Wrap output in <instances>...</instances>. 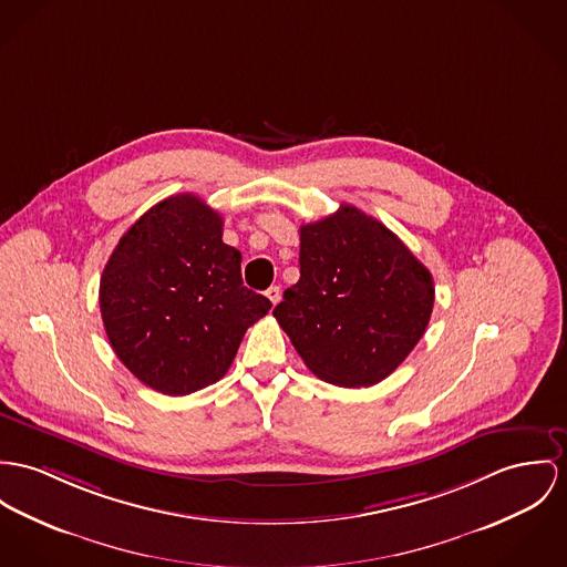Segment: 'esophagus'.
Returning <instances> with one entry per match:
<instances>
[{
  "instance_id": "34e87169",
  "label": "esophagus",
  "mask_w": 567,
  "mask_h": 567,
  "mask_svg": "<svg viewBox=\"0 0 567 567\" xmlns=\"http://www.w3.org/2000/svg\"><path fill=\"white\" fill-rule=\"evenodd\" d=\"M265 296H267V300L271 302V305L276 306L278 302H280V287H269L267 291H265Z\"/></svg>"
}]
</instances>
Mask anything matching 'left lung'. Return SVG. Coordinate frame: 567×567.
<instances>
[{
  "label": "left lung",
  "instance_id": "obj_1",
  "mask_svg": "<svg viewBox=\"0 0 567 567\" xmlns=\"http://www.w3.org/2000/svg\"><path fill=\"white\" fill-rule=\"evenodd\" d=\"M434 293L430 269L392 230L341 205L300 226V280L274 317L317 378L367 389L421 341Z\"/></svg>",
  "mask_w": 567,
  "mask_h": 567
}]
</instances>
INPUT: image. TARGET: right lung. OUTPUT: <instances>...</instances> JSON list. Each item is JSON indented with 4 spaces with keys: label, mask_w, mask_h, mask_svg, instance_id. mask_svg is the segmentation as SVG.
Returning a JSON list of instances; mask_svg holds the SVG:
<instances>
[{
    "label": "right lung",
    "mask_w": 567,
    "mask_h": 567,
    "mask_svg": "<svg viewBox=\"0 0 567 567\" xmlns=\"http://www.w3.org/2000/svg\"><path fill=\"white\" fill-rule=\"evenodd\" d=\"M221 224L198 196H171L131 226L101 274L110 346L153 391L178 396L218 382L271 308L244 287L241 252L221 241Z\"/></svg>",
    "instance_id": "right-lung-1"
}]
</instances>
